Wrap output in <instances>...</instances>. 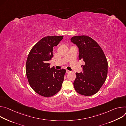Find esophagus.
Here are the masks:
<instances>
[{
    "label": "esophagus",
    "mask_w": 126,
    "mask_h": 126,
    "mask_svg": "<svg viewBox=\"0 0 126 126\" xmlns=\"http://www.w3.org/2000/svg\"><path fill=\"white\" fill-rule=\"evenodd\" d=\"M70 72H71L70 71H68V70H67V69H66V73H70Z\"/></svg>",
    "instance_id": "34e87169"
}]
</instances>
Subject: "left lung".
I'll return each instance as SVG.
<instances>
[{"mask_svg":"<svg viewBox=\"0 0 126 126\" xmlns=\"http://www.w3.org/2000/svg\"><path fill=\"white\" fill-rule=\"evenodd\" d=\"M71 41L79 48V58L85 63L82 72L76 73L74 82L75 90L86 96L92 95L99 91L108 74V62L100 46L91 37L75 36Z\"/></svg>","mask_w":126,"mask_h":126,"instance_id":"left-lung-1","label":"left lung"}]
</instances>
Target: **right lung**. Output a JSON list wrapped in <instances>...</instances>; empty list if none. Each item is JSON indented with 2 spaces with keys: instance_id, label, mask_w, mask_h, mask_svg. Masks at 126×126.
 I'll return each mask as SVG.
<instances>
[{
  "instance_id": "obj_1",
  "label": "right lung",
  "mask_w": 126,
  "mask_h": 126,
  "mask_svg": "<svg viewBox=\"0 0 126 126\" xmlns=\"http://www.w3.org/2000/svg\"><path fill=\"white\" fill-rule=\"evenodd\" d=\"M63 36H47L40 39L30 51L26 63V74L32 88L38 94L51 96L61 90L66 71L50 68L52 51Z\"/></svg>"
}]
</instances>
